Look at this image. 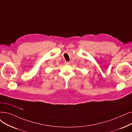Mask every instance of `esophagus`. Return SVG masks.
Wrapping results in <instances>:
<instances>
[{
	"instance_id": "34e87169",
	"label": "esophagus",
	"mask_w": 132,
	"mask_h": 132,
	"mask_svg": "<svg viewBox=\"0 0 132 132\" xmlns=\"http://www.w3.org/2000/svg\"><path fill=\"white\" fill-rule=\"evenodd\" d=\"M65 64H70V62L65 61Z\"/></svg>"
}]
</instances>
